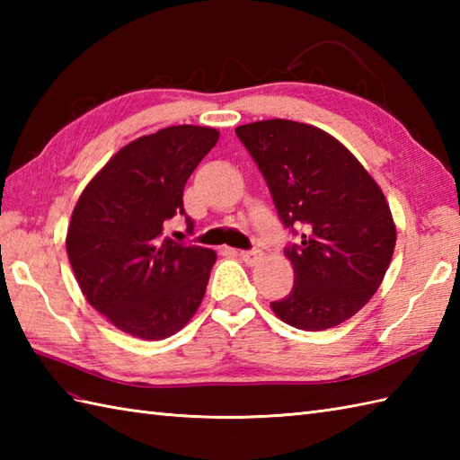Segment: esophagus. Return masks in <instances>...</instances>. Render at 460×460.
Returning a JSON list of instances; mask_svg holds the SVG:
<instances>
[{
    "mask_svg": "<svg viewBox=\"0 0 460 460\" xmlns=\"http://www.w3.org/2000/svg\"><path fill=\"white\" fill-rule=\"evenodd\" d=\"M239 257L247 262L249 267H252V265H257V262H261V259H262V251H259V249H252V251H241L239 252Z\"/></svg>",
    "mask_w": 460,
    "mask_h": 460,
    "instance_id": "esophagus-1",
    "label": "esophagus"
}]
</instances>
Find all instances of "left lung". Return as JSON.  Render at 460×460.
<instances>
[{
    "mask_svg": "<svg viewBox=\"0 0 460 460\" xmlns=\"http://www.w3.org/2000/svg\"><path fill=\"white\" fill-rule=\"evenodd\" d=\"M235 134L280 221L305 227L300 245L285 251L295 287L270 302L272 312L298 330L341 324L374 296L394 257L395 223L384 191L344 144L316 126L275 119Z\"/></svg>",
    "mask_w": 460,
    "mask_h": 460,
    "instance_id": "obj_1",
    "label": "left lung"
}]
</instances>
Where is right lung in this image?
<instances>
[{
  "mask_svg": "<svg viewBox=\"0 0 460 460\" xmlns=\"http://www.w3.org/2000/svg\"><path fill=\"white\" fill-rule=\"evenodd\" d=\"M219 140L208 126L180 124L126 144L76 201L68 261L89 305L142 340L180 332L199 308L215 251L164 237L172 217L193 221L183 188Z\"/></svg>",
  "mask_w": 460,
  "mask_h": 460,
  "instance_id": "add662e5",
  "label": "right lung"
}]
</instances>
